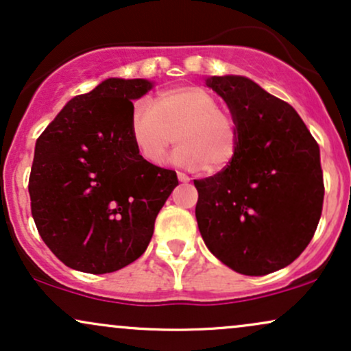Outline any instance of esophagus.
<instances>
[{"instance_id":"34e87169","label":"esophagus","mask_w":351,"mask_h":351,"mask_svg":"<svg viewBox=\"0 0 351 351\" xmlns=\"http://www.w3.org/2000/svg\"><path fill=\"white\" fill-rule=\"evenodd\" d=\"M177 177H179V180H180V182H184V184L191 182V177H189V176H185L184 172H177Z\"/></svg>"}]
</instances>
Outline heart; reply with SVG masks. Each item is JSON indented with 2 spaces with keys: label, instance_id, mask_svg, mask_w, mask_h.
<instances>
[{
  "label": "heart",
  "instance_id": "b5f03b06",
  "mask_svg": "<svg viewBox=\"0 0 351 351\" xmlns=\"http://www.w3.org/2000/svg\"><path fill=\"white\" fill-rule=\"evenodd\" d=\"M130 131L136 151L151 166H162L177 141V166L218 172L232 162L240 146L237 117L199 86L167 90L149 105H138Z\"/></svg>",
  "mask_w": 351,
  "mask_h": 351
}]
</instances>
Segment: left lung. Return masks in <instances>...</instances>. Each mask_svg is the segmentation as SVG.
Masks as SVG:
<instances>
[{
    "instance_id": "8db88e82",
    "label": "left lung",
    "mask_w": 351,
    "mask_h": 351,
    "mask_svg": "<svg viewBox=\"0 0 351 351\" xmlns=\"http://www.w3.org/2000/svg\"><path fill=\"white\" fill-rule=\"evenodd\" d=\"M207 85L237 117L240 146L223 171L193 180L200 234L237 273L271 274L300 256L319 225V144L289 103L250 78L212 77Z\"/></svg>"
}]
</instances>
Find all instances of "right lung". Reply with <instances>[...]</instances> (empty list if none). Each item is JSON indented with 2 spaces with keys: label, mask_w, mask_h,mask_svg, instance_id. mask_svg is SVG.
<instances>
[{
  "label": "right lung",
  "mask_w": 351,
  "mask_h": 351,
  "mask_svg": "<svg viewBox=\"0 0 351 351\" xmlns=\"http://www.w3.org/2000/svg\"><path fill=\"white\" fill-rule=\"evenodd\" d=\"M151 86L144 78H108L72 98L37 138L32 218L72 269L105 274L136 261L179 185L176 171L147 164L131 139L133 100Z\"/></svg>",
  "instance_id": "right-lung-1"
}]
</instances>
